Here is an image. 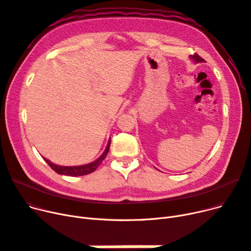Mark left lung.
<instances>
[{
  "instance_id": "left-lung-1",
  "label": "left lung",
  "mask_w": 251,
  "mask_h": 251,
  "mask_svg": "<svg viewBox=\"0 0 251 251\" xmlns=\"http://www.w3.org/2000/svg\"><path fill=\"white\" fill-rule=\"evenodd\" d=\"M190 58H191L194 62H196V63H199V62H203V61H204V59L201 58L199 55H197V54H195V55H191Z\"/></svg>"
}]
</instances>
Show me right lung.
Returning <instances> with one entry per match:
<instances>
[{
	"label": "right lung",
	"mask_w": 251,
	"mask_h": 251,
	"mask_svg": "<svg viewBox=\"0 0 251 251\" xmlns=\"http://www.w3.org/2000/svg\"><path fill=\"white\" fill-rule=\"evenodd\" d=\"M110 146H111V138L108 139L107 146L104 150V151L100 155V158H97L95 161L88 163V164L85 165H79V166H61V165H57L54 164V163L50 162L49 160H47L46 158H44V160L47 162V164L54 170L55 172H57L58 174H62V176H86V174H89L91 172H93L94 170H96V168L99 167L101 162L104 160V158L106 157L108 150H110Z\"/></svg>",
	"instance_id": "obj_1"
}]
</instances>
